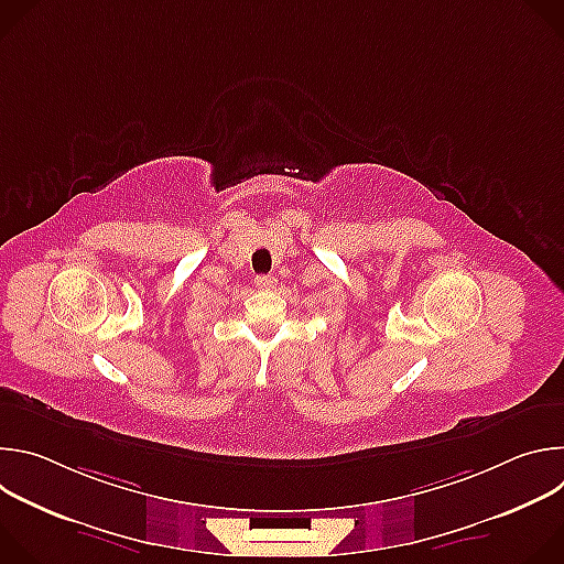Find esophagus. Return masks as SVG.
Returning <instances> with one entry per match:
<instances>
[{
    "label": "esophagus",
    "instance_id": "34e87169",
    "mask_svg": "<svg viewBox=\"0 0 564 564\" xmlns=\"http://www.w3.org/2000/svg\"><path fill=\"white\" fill-rule=\"evenodd\" d=\"M254 285H257L259 290H272V288L276 285V279H274L272 274H259V276L254 279Z\"/></svg>",
    "mask_w": 564,
    "mask_h": 564
}]
</instances>
